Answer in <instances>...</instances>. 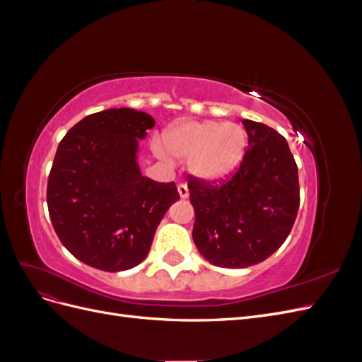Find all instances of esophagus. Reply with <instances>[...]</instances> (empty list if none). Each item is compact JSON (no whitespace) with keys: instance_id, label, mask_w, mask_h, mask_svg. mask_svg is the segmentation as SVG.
<instances>
[{"instance_id":"1","label":"esophagus","mask_w":362,"mask_h":362,"mask_svg":"<svg viewBox=\"0 0 362 362\" xmlns=\"http://www.w3.org/2000/svg\"><path fill=\"white\" fill-rule=\"evenodd\" d=\"M178 193L181 199H187L189 198V187L185 184H180L178 185Z\"/></svg>"}]
</instances>
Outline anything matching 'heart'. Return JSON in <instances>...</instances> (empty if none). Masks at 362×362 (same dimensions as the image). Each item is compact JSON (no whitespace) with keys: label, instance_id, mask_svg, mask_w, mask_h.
<instances>
[{"label":"heart","instance_id":"b5f03b06","mask_svg":"<svg viewBox=\"0 0 362 362\" xmlns=\"http://www.w3.org/2000/svg\"><path fill=\"white\" fill-rule=\"evenodd\" d=\"M164 145L173 158L189 160V170L196 180L218 182L231 177L242 164L247 133L242 125L222 120L182 122L164 133ZM167 151L154 144L156 154L170 161Z\"/></svg>","mask_w":362,"mask_h":362}]
</instances>
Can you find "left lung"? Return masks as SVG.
I'll return each instance as SVG.
<instances>
[{
  "instance_id": "left-lung-1",
  "label": "left lung",
  "mask_w": 362,
  "mask_h": 362,
  "mask_svg": "<svg viewBox=\"0 0 362 362\" xmlns=\"http://www.w3.org/2000/svg\"><path fill=\"white\" fill-rule=\"evenodd\" d=\"M249 148L222 185L190 178L193 242L217 267L245 269L269 258L288 237L299 210L298 166L275 129L243 119Z\"/></svg>"
}]
</instances>
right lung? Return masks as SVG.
Segmentation results:
<instances>
[{"label":"right lung","mask_w":362,"mask_h":362,"mask_svg":"<svg viewBox=\"0 0 362 362\" xmlns=\"http://www.w3.org/2000/svg\"><path fill=\"white\" fill-rule=\"evenodd\" d=\"M156 120L134 108L86 116L59 144L47 202L63 246L84 264L122 272L148 255L156 229L180 199L173 182L139 168V140Z\"/></svg>","instance_id":"right-lung-1"}]
</instances>
